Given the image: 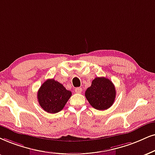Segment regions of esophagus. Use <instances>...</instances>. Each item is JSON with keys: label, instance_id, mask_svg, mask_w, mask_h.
<instances>
[{"label": "esophagus", "instance_id": "esophagus-1", "mask_svg": "<svg viewBox=\"0 0 155 155\" xmlns=\"http://www.w3.org/2000/svg\"><path fill=\"white\" fill-rule=\"evenodd\" d=\"M75 93H77V94H80V93H81V91H82V89L81 88H76L75 89Z\"/></svg>", "mask_w": 155, "mask_h": 155}]
</instances>
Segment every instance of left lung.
Listing matches in <instances>:
<instances>
[{
	"label": "left lung",
	"mask_w": 155,
	"mask_h": 155,
	"mask_svg": "<svg viewBox=\"0 0 155 155\" xmlns=\"http://www.w3.org/2000/svg\"><path fill=\"white\" fill-rule=\"evenodd\" d=\"M85 97L94 108L105 110L111 107L116 97L114 84L105 77H97L85 92Z\"/></svg>",
	"instance_id": "obj_1"
}]
</instances>
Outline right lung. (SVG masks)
Instances as JSON below:
<instances>
[{
    "label": "right lung",
    "instance_id": "add662e5",
    "mask_svg": "<svg viewBox=\"0 0 155 155\" xmlns=\"http://www.w3.org/2000/svg\"><path fill=\"white\" fill-rule=\"evenodd\" d=\"M71 96V91L54 79L46 80L37 93L39 104L44 111L51 114L62 110Z\"/></svg>",
    "mask_w": 155,
    "mask_h": 155
}]
</instances>
